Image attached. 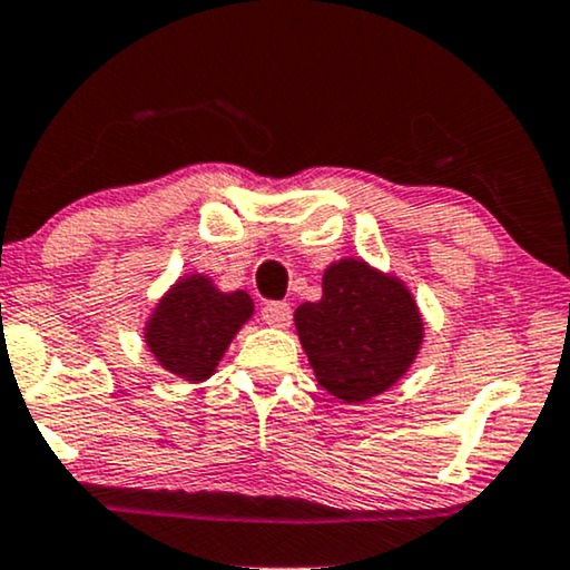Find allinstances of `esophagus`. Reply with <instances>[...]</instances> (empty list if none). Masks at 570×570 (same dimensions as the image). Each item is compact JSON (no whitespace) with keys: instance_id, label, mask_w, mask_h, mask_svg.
Returning <instances> with one entry per match:
<instances>
[{"instance_id":"obj_1","label":"esophagus","mask_w":570,"mask_h":570,"mask_svg":"<svg viewBox=\"0 0 570 570\" xmlns=\"http://www.w3.org/2000/svg\"><path fill=\"white\" fill-rule=\"evenodd\" d=\"M262 320L269 324V327H287L293 320V308L291 303L285 301H269L267 306L262 308Z\"/></svg>"}]
</instances>
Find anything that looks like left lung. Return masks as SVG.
<instances>
[{
  "mask_svg": "<svg viewBox=\"0 0 570 570\" xmlns=\"http://www.w3.org/2000/svg\"><path fill=\"white\" fill-rule=\"evenodd\" d=\"M322 301L295 308V327L316 382L345 403L368 401L416 358L424 324L411 293L364 262L332 264Z\"/></svg>",
  "mask_w": 570,
  "mask_h": 570,
  "instance_id": "obj_1",
  "label": "left lung"
}]
</instances>
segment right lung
I'll use <instances>...</instances> for the list:
<instances>
[{
    "label": "right lung",
    "instance_id": "add662e5",
    "mask_svg": "<svg viewBox=\"0 0 570 570\" xmlns=\"http://www.w3.org/2000/svg\"><path fill=\"white\" fill-rule=\"evenodd\" d=\"M250 312L254 303L243 291L219 293L206 277H186L154 308L146 343L167 372L206 380Z\"/></svg>",
    "mask_w": 570,
    "mask_h": 570
}]
</instances>
